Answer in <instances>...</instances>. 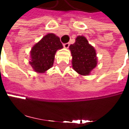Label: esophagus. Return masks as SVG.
Segmentation results:
<instances>
[{"label":"esophagus","mask_w":129,"mask_h":129,"mask_svg":"<svg viewBox=\"0 0 129 129\" xmlns=\"http://www.w3.org/2000/svg\"><path fill=\"white\" fill-rule=\"evenodd\" d=\"M63 46L64 48H68L69 46H70V43L69 42H67V43H64V44H63Z\"/></svg>","instance_id":"esophagus-1"}]
</instances>
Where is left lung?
<instances>
[{
	"label": "left lung",
	"mask_w": 129,
	"mask_h": 129,
	"mask_svg": "<svg viewBox=\"0 0 129 129\" xmlns=\"http://www.w3.org/2000/svg\"><path fill=\"white\" fill-rule=\"evenodd\" d=\"M72 56V67L78 74L89 75L97 64L94 47L84 36H78L75 42L70 46Z\"/></svg>",
	"instance_id": "left-lung-1"
}]
</instances>
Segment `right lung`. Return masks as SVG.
Here are the masks:
<instances>
[{"mask_svg":"<svg viewBox=\"0 0 129 129\" xmlns=\"http://www.w3.org/2000/svg\"><path fill=\"white\" fill-rule=\"evenodd\" d=\"M62 47L59 38L54 34L49 33L44 36L30 51V64L35 72L44 73L51 68L56 52Z\"/></svg>","mask_w":129,"mask_h":129,"instance_id":"obj_1","label":"right lung"}]
</instances>
